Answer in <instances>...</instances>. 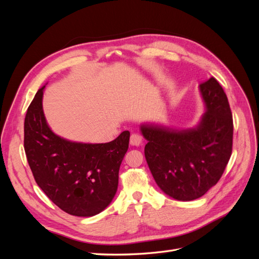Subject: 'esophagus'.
I'll list each match as a JSON object with an SVG mask.
<instances>
[{"label": "esophagus", "mask_w": 259, "mask_h": 259, "mask_svg": "<svg viewBox=\"0 0 259 259\" xmlns=\"http://www.w3.org/2000/svg\"><path fill=\"white\" fill-rule=\"evenodd\" d=\"M130 143L132 146H139L143 144V137L140 136L139 134H136V133H134V134L131 135V140Z\"/></svg>", "instance_id": "obj_1"}]
</instances>
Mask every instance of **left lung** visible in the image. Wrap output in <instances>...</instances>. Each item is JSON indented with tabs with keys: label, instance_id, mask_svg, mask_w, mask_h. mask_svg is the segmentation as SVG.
Wrapping results in <instances>:
<instances>
[{
	"label": "left lung",
	"instance_id": "left-lung-1",
	"mask_svg": "<svg viewBox=\"0 0 259 259\" xmlns=\"http://www.w3.org/2000/svg\"><path fill=\"white\" fill-rule=\"evenodd\" d=\"M204 113L191 128L140 124L145 156L160 189L178 201L204 195L221 179L232 151V114L223 88L214 79L200 84Z\"/></svg>",
	"mask_w": 259,
	"mask_h": 259
}]
</instances>
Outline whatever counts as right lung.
Instances as JSON below:
<instances>
[{"mask_svg":"<svg viewBox=\"0 0 259 259\" xmlns=\"http://www.w3.org/2000/svg\"><path fill=\"white\" fill-rule=\"evenodd\" d=\"M45 85L35 94L25 117L29 166L37 186L59 208L79 217L97 215L116 193L130 132H122L106 144L72 142L58 136L44 115Z\"/></svg>","mask_w":259,"mask_h":259,"instance_id":"1","label":"right lung"}]
</instances>
